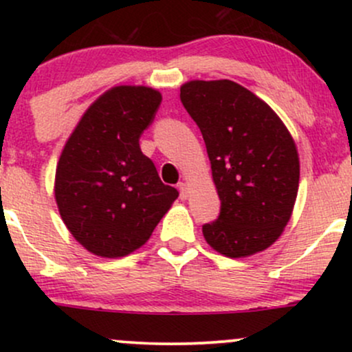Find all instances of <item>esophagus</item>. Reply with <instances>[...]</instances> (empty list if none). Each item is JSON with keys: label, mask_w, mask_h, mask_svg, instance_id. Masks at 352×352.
I'll use <instances>...</instances> for the list:
<instances>
[{"label": "esophagus", "mask_w": 352, "mask_h": 352, "mask_svg": "<svg viewBox=\"0 0 352 352\" xmlns=\"http://www.w3.org/2000/svg\"><path fill=\"white\" fill-rule=\"evenodd\" d=\"M177 187H179V190H180V199H182V200H187V197H188V188H187V185H185L184 182H180V184L177 185Z\"/></svg>", "instance_id": "1"}]
</instances>
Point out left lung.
<instances>
[{"mask_svg":"<svg viewBox=\"0 0 352 352\" xmlns=\"http://www.w3.org/2000/svg\"><path fill=\"white\" fill-rule=\"evenodd\" d=\"M180 100L199 125L220 213L204 236L230 258L263 252L292 217L300 160L288 129L268 104L233 80H192Z\"/></svg>","mask_w":352,"mask_h":352,"instance_id":"left-lung-1","label":"left lung"}]
</instances>
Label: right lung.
Masks as SVG:
<instances>
[{
    "mask_svg": "<svg viewBox=\"0 0 352 352\" xmlns=\"http://www.w3.org/2000/svg\"><path fill=\"white\" fill-rule=\"evenodd\" d=\"M160 102L155 89L112 87L87 109L60 153L54 187L60 218L98 256L140 248L179 197L139 145Z\"/></svg>",
    "mask_w": 352,
    "mask_h": 352,
    "instance_id": "obj_1",
    "label": "right lung"
}]
</instances>
